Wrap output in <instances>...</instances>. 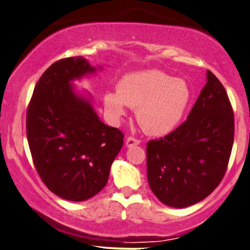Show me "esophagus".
Listing matches in <instances>:
<instances>
[{
  "label": "esophagus",
  "mask_w": 250,
  "mask_h": 250,
  "mask_svg": "<svg viewBox=\"0 0 250 250\" xmlns=\"http://www.w3.org/2000/svg\"><path fill=\"white\" fill-rule=\"evenodd\" d=\"M140 140L134 137H129L126 139V147H132V146H137V145H140Z\"/></svg>",
  "instance_id": "34e87169"
}]
</instances>
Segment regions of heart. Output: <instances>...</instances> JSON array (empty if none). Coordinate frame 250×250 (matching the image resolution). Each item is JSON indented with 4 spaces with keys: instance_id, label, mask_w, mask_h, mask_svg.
Segmentation results:
<instances>
[{
    "instance_id": "b5f03b06",
    "label": "heart",
    "mask_w": 250,
    "mask_h": 250,
    "mask_svg": "<svg viewBox=\"0 0 250 250\" xmlns=\"http://www.w3.org/2000/svg\"><path fill=\"white\" fill-rule=\"evenodd\" d=\"M192 90L184 79L172 78L161 70L125 74L117 92L104 95V106L115 118L125 113V105L135 109V117L146 133L164 135L183 119Z\"/></svg>"
}]
</instances>
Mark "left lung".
<instances>
[{
    "label": "left lung",
    "mask_w": 250,
    "mask_h": 250,
    "mask_svg": "<svg viewBox=\"0 0 250 250\" xmlns=\"http://www.w3.org/2000/svg\"><path fill=\"white\" fill-rule=\"evenodd\" d=\"M183 124L147 144L149 186L162 203L193 206L225 176L234 140V113L228 93L211 71Z\"/></svg>",
    "instance_id": "left-lung-1"
}]
</instances>
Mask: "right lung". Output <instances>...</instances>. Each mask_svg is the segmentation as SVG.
I'll use <instances>...</instances> for the list:
<instances>
[{"label":"right lung","instance_id":"right-lung-1","mask_svg":"<svg viewBox=\"0 0 250 250\" xmlns=\"http://www.w3.org/2000/svg\"><path fill=\"white\" fill-rule=\"evenodd\" d=\"M95 72L83 57L55 62L35 85L26 115L34 167L48 189L69 201L88 200L106 185L124 134L100 121L71 83Z\"/></svg>","mask_w":250,"mask_h":250}]
</instances>
